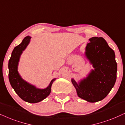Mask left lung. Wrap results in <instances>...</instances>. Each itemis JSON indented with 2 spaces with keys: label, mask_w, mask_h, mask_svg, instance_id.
<instances>
[{
  "label": "left lung",
  "mask_w": 125,
  "mask_h": 125,
  "mask_svg": "<svg viewBox=\"0 0 125 125\" xmlns=\"http://www.w3.org/2000/svg\"><path fill=\"white\" fill-rule=\"evenodd\" d=\"M86 47V58L94 70L78 83L72 79L77 94L88 102L94 103L106 97L116 80L117 63L115 52L103 37H94Z\"/></svg>",
  "instance_id": "left-lung-1"
}]
</instances>
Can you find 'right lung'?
<instances>
[{"label":"right lung","instance_id":"1","mask_svg":"<svg viewBox=\"0 0 125 125\" xmlns=\"http://www.w3.org/2000/svg\"><path fill=\"white\" fill-rule=\"evenodd\" d=\"M31 39L30 36H26L21 43L14 48L9 62V78L12 88L19 97L26 102L36 103L44 100L50 94L52 84L55 78L52 80L48 87L40 89L29 84L21 77L17 70L18 62L22 51L27 47Z\"/></svg>","mask_w":125,"mask_h":125}]
</instances>
